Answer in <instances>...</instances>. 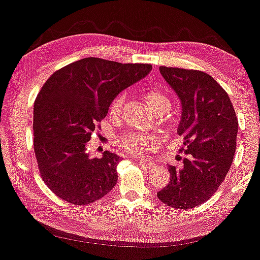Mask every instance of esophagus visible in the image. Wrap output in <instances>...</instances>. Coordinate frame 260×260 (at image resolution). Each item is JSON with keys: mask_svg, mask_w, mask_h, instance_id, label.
Segmentation results:
<instances>
[{"mask_svg": "<svg viewBox=\"0 0 260 260\" xmlns=\"http://www.w3.org/2000/svg\"><path fill=\"white\" fill-rule=\"evenodd\" d=\"M139 164L141 166H144V168H146V169H152V168H154V166H155L154 162L148 160V159H141V160L139 161Z\"/></svg>", "mask_w": 260, "mask_h": 260, "instance_id": "obj_1", "label": "esophagus"}]
</instances>
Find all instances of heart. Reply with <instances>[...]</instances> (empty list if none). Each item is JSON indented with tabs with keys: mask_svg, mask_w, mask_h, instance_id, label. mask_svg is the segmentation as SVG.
<instances>
[{
	"mask_svg": "<svg viewBox=\"0 0 260 260\" xmlns=\"http://www.w3.org/2000/svg\"><path fill=\"white\" fill-rule=\"evenodd\" d=\"M145 101L150 106L152 112L166 113L171 108V101L165 92L158 89H148L145 92ZM124 103V94H119L114 99L110 106V114L119 115ZM120 146L127 152L134 154H143L145 152L153 150L157 146V139L152 136H127L120 140Z\"/></svg>",
	"mask_w": 260,
	"mask_h": 260,
	"instance_id": "obj_1",
	"label": "heart"
}]
</instances>
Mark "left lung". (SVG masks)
<instances>
[{
	"instance_id": "8db88e82",
	"label": "left lung",
	"mask_w": 260,
	"mask_h": 260,
	"mask_svg": "<svg viewBox=\"0 0 260 260\" xmlns=\"http://www.w3.org/2000/svg\"><path fill=\"white\" fill-rule=\"evenodd\" d=\"M159 71L181 100L177 133L186 150L178 165H169L170 182L157 197L172 208H193L212 197L231 169L238 119L228 94L212 76L168 67Z\"/></svg>"
}]
</instances>
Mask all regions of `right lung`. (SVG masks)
<instances>
[{
  "instance_id": "1",
  "label": "right lung",
  "mask_w": 260,
  "mask_h": 260,
  "mask_svg": "<svg viewBox=\"0 0 260 260\" xmlns=\"http://www.w3.org/2000/svg\"><path fill=\"white\" fill-rule=\"evenodd\" d=\"M150 64L83 58L55 71L33 108L34 152L43 181L61 200L85 206L116 184L120 157L90 158L86 143L122 90L150 74Z\"/></svg>"
}]
</instances>
